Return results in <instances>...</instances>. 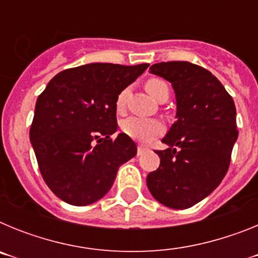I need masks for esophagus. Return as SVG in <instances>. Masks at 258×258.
I'll return each mask as SVG.
<instances>
[{
  "label": "esophagus",
  "instance_id": "1",
  "mask_svg": "<svg viewBox=\"0 0 258 258\" xmlns=\"http://www.w3.org/2000/svg\"><path fill=\"white\" fill-rule=\"evenodd\" d=\"M147 151V149H146V147H143V146H138V150H137V155H138V156H141V155L143 154V152H146Z\"/></svg>",
  "mask_w": 258,
  "mask_h": 258
}]
</instances>
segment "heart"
I'll return each instance as SVG.
<instances>
[{
    "mask_svg": "<svg viewBox=\"0 0 258 258\" xmlns=\"http://www.w3.org/2000/svg\"><path fill=\"white\" fill-rule=\"evenodd\" d=\"M145 88L149 92V94L156 101L161 95H169V88H168L166 83H164L163 80L160 79L147 80ZM125 98H126V90H122L118 94L117 101H116V107H117L118 111H121L124 108ZM121 127L126 136L132 137L133 140L141 141V142H147V141L152 140L154 137H157L164 132L163 124L156 118L137 117V116L124 120Z\"/></svg>",
    "mask_w": 258,
    "mask_h": 258,
    "instance_id": "heart-1",
    "label": "heart"
}]
</instances>
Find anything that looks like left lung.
I'll return each mask as SVG.
<instances>
[{
  "label": "left lung",
  "mask_w": 258,
  "mask_h": 258,
  "mask_svg": "<svg viewBox=\"0 0 258 258\" xmlns=\"http://www.w3.org/2000/svg\"><path fill=\"white\" fill-rule=\"evenodd\" d=\"M150 72L172 84L177 112L147 187L163 206L190 208L213 192L229 169L238 140L235 104L217 77L190 61L156 63Z\"/></svg>",
  "instance_id": "obj_1"
}]
</instances>
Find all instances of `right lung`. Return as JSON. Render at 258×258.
<instances>
[{"instance_id":"add662e5","label":"right lung","mask_w":258,"mask_h":258,"mask_svg":"<svg viewBox=\"0 0 258 258\" xmlns=\"http://www.w3.org/2000/svg\"><path fill=\"white\" fill-rule=\"evenodd\" d=\"M149 63H90L61 71L36 102L29 140L42 178L59 199L89 206L112 187L120 165L137 155L117 131L116 101Z\"/></svg>"}]
</instances>
